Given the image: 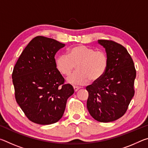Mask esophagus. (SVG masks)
<instances>
[{
	"label": "esophagus",
	"mask_w": 148,
	"mask_h": 148,
	"mask_svg": "<svg viewBox=\"0 0 148 148\" xmlns=\"http://www.w3.org/2000/svg\"><path fill=\"white\" fill-rule=\"evenodd\" d=\"M73 88H74V91H75V92H76V91H77V90L80 89V87H77V86H74V87H73Z\"/></svg>",
	"instance_id": "esophagus-1"
}]
</instances>
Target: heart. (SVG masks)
Returning a JSON list of instances; mask_svg holds the SVG:
<instances>
[{"label":"heart","mask_w":148,"mask_h":148,"mask_svg":"<svg viewBox=\"0 0 148 148\" xmlns=\"http://www.w3.org/2000/svg\"><path fill=\"white\" fill-rule=\"evenodd\" d=\"M77 65L76 72L68 77L69 83L84 85L101 79L107 71L108 57L106 52L95 50L84 45L71 47L68 55L61 54L56 59V66L60 73L69 76Z\"/></svg>","instance_id":"obj_1"}]
</instances>
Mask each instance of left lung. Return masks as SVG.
I'll list each match as a JSON object with an SVG mask.
<instances>
[{"instance_id":"obj_1","label":"left lung","mask_w":148,"mask_h":148,"mask_svg":"<svg viewBox=\"0 0 148 148\" xmlns=\"http://www.w3.org/2000/svg\"><path fill=\"white\" fill-rule=\"evenodd\" d=\"M108 57L106 73L97 82L86 87L89 92L87 108L99 122L116 121L127 112L134 95L136 72L134 62L122 45L108 40H99Z\"/></svg>"}]
</instances>
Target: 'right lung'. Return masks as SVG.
<instances>
[{"label":"right lung","instance_id":"add662e5","mask_svg":"<svg viewBox=\"0 0 148 148\" xmlns=\"http://www.w3.org/2000/svg\"><path fill=\"white\" fill-rule=\"evenodd\" d=\"M64 44L42 36L29 42L12 72L17 103L30 121L55 123L62 117L66 101L74 93L71 84L56 66L55 56Z\"/></svg>","mask_w":148,"mask_h":148}]
</instances>
